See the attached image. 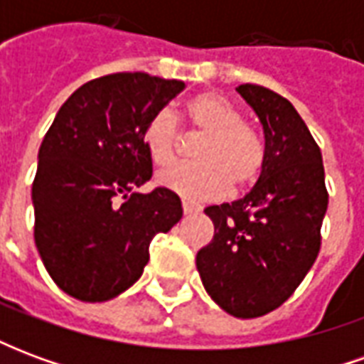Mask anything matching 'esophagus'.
Masks as SVG:
<instances>
[{"label":"esophagus","mask_w":364,"mask_h":364,"mask_svg":"<svg viewBox=\"0 0 364 364\" xmlns=\"http://www.w3.org/2000/svg\"><path fill=\"white\" fill-rule=\"evenodd\" d=\"M200 210V206L193 205V203H189V200H183V213L185 214H195Z\"/></svg>","instance_id":"34e87169"}]
</instances>
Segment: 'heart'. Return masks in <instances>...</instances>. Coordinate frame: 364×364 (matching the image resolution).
Listing matches in <instances>:
<instances>
[{"mask_svg": "<svg viewBox=\"0 0 364 364\" xmlns=\"http://www.w3.org/2000/svg\"><path fill=\"white\" fill-rule=\"evenodd\" d=\"M191 134L203 140L195 146L197 164L177 166L159 173L158 183L187 200H208L226 191H245L259 179L265 166V142L244 120V112L216 91L191 97L185 105ZM144 144L154 166L169 167L181 151V134L169 111H158L144 128Z\"/></svg>", "mask_w": 364, "mask_h": 364, "instance_id": "b5f03b06", "label": "heart"}]
</instances>
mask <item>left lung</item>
Instances as JSON below:
<instances>
[{"label":"left lung","instance_id":"left-lung-1","mask_svg":"<svg viewBox=\"0 0 364 364\" xmlns=\"http://www.w3.org/2000/svg\"><path fill=\"white\" fill-rule=\"evenodd\" d=\"M236 90L263 124L265 166L244 198L205 208L214 236L197 269L220 308L259 318L287 302L314 265L329 195L320 146L289 99L255 83Z\"/></svg>","mask_w":364,"mask_h":364}]
</instances>
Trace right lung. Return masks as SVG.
<instances>
[{
    "label": "right lung",
    "instance_id": "1",
    "mask_svg": "<svg viewBox=\"0 0 364 364\" xmlns=\"http://www.w3.org/2000/svg\"><path fill=\"white\" fill-rule=\"evenodd\" d=\"M183 90L144 72L101 75L68 97L44 134L33 181L35 244L70 296H119L140 279L151 237L181 220L173 191L134 189L151 177L144 128Z\"/></svg>",
    "mask_w": 364,
    "mask_h": 364
}]
</instances>
